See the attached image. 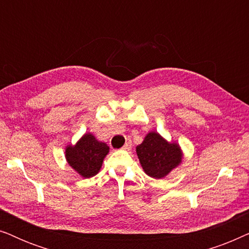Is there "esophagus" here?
<instances>
[{"mask_svg": "<svg viewBox=\"0 0 249 249\" xmlns=\"http://www.w3.org/2000/svg\"><path fill=\"white\" fill-rule=\"evenodd\" d=\"M131 146H132L131 142L129 141V142H125V144L124 145V147H122V149H125V151H129V149L131 148Z\"/></svg>", "mask_w": 249, "mask_h": 249, "instance_id": "34e87169", "label": "esophagus"}]
</instances>
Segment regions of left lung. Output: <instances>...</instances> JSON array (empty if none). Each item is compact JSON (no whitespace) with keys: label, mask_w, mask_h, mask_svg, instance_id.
I'll use <instances>...</instances> for the list:
<instances>
[{"label":"left lung","mask_w":249,"mask_h":249,"mask_svg":"<svg viewBox=\"0 0 249 249\" xmlns=\"http://www.w3.org/2000/svg\"><path fill=\"white\" fill-rule=\"evenodd\" d=\"M136 152L146 175L155 179L165 177L181 162L179 146L169 144L156 132H149Z\"/></svg>","instance_id":"1"}]
</instances>
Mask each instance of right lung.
<instances>
[{
  "mask_svg": "<svg viewBox=\"0 0 249 249\" xmlns=\"http://www.w3.org/2000/svg\"><path fill=\"white\" fill-rule=\"evenodd\" d=\"M107 153L108 146L105 142H98L93 135L86 134L74 147H67L66 156L68 163L79 175L84 178H90L100 171Z\"/></svg>",
  "mask_w": 249,
  "mask_h": 249,
  "instance_id": "1",
  "label": "right lung"
}]
</instances>
